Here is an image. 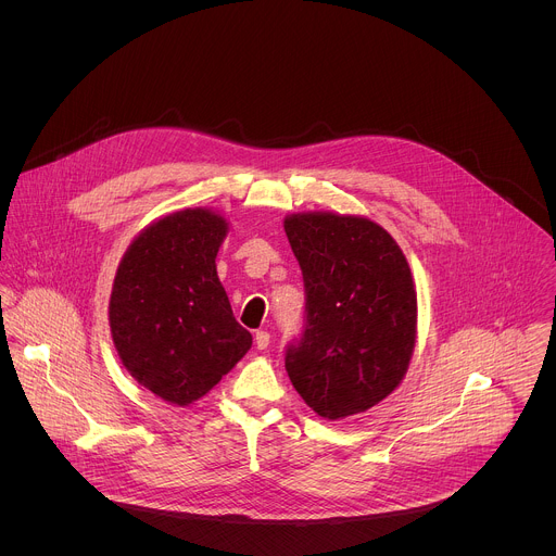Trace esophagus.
<instances>
[{
	"label": "esophagus",
	"instance_id": "34e87169",
	"mask_svg": "<svg viewBox=\"0 0 556 556\" xmlns=\"http://www.w3.org/2000/svg\"><path fill=\"white\" fill-rule=\"evenodd\" d=\"M269 338H271L269 331H263V329L256 331V333H254V344H256V349H267V346H269Z\"/></svg>",
	"mask_w": 556,
	"mask_h": 556
}]
</instances>
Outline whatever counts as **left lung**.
Instances as JSON below:
<instances>
[{"label": "left lung", "mask_w": 556, "mask_h": 556, "mask_svg": "<svg viewBox=\"0 0 556 556\" xmlns=\"http://www.w3.org/2000/svg\"><path fill=\"white\" fill-rule=\"evenodd\" d=\"M304 276V327L285 353L298 394L327 419L364 413L402 381L415 346L417 295L394 238L355 216L285 220Z\"/></svg>", "instance_id": "8db88e82"}]
</instances>
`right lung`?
I'll use <instances>...</instances> for the list:
<instances>
[{
	"instance_id": "1",
	"label": "right lung",
	"mask_w": 556,
	"mask_h": 556,
	"mask_svg": "<svg viewBox=\"0 0 556 556\" xmlns=\"http://www.w3.org/2000/svg\"><path fill=\"white\" fill-rule=\"evenodd\" d=\"M227 220L184 210L150 225L126 250L109 320L128 372L156 396L186 406L205 396L252 344L216 274Z\"/></svg>"
}]
</instances>
